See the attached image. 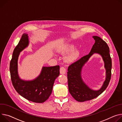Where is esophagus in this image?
<instances>
[{
    "instance_id": "esophagus-1",
    "label": "esophagus",
    "mask_w": 122,
    "mask_h": 122,
    "mask_svg": "<svg viewBox=\"0 0 122 122\" xmlns=\"http://www.w3.org/2000/svg\"><path fill=\"white\" fill-rule=\"evenodd\" d=\"M66 71V69H65V67H61L60 68V72L61 74H65Z\"/></svg>"
}]
</instances>
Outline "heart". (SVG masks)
I'll return each instance as SVG.
<instances>
[{"instance_id": "b5f03b06", "label": "heart", "mask_w": 122, "mask_h": 122, "mask_svg": "<svg viewBox=\"0 0 122 122\" xmlns=\"http://www.w3.org/2000/svg\"><path fill=\"white\" fill-rule=\"evenodd\" d=\"M74 47L75 46L73 45H72V44H70V45H67L64 46L63 48L61 51L63 52H68L72 51L74 49ZM79 54V51L77 50H74L67 55V56L66 58V60L68 62L73 61L75 60L76 58H78Z\"/></svg>"}]
</instances>
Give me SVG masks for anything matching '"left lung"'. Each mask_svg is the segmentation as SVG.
<instances>
[{
    "label": "left lung",
    "mask_w": 122,
    "mask_h": 122,
    "mask_svg": "<svg viewBox=\"0 0 122 122\" xmlns=\"http://www.w3.org/2000/svg\"><path fill=\"white\" fill-rule=\"evenodd\" d=\"M95 42L89 53L71 64L67 72L69 91L74 99L78 102L91 100L100 95L107 87L111 79L112 61L109 54V49L107 43L101 37L93 36ZM94 53L100 54L105 62L106 69V79L101 89L92 90L83 82L81 76V70L83 65Z\"/></svg>",
    "instance_id": "left-lung-1"
}]
</instances>
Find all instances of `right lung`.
Returning <instances> with one entry per match:
<instances>
[{"instance_id": "add662e5", "label": "right lung", "mask_w": 122, "mask_h": 122, "mask_svg": "<svg viewBox=\"0 0 122 122\" xmlns=\"http://www.w3.org/2000/svg\"><path fill=\"white\" fill-rule=\"evenodd\" d=\"M29 44L28 36L24 34L15 48L10 64L12 84L16 91L28 100L37 103L45 102L51 95L54 81L60 74L59 65L43 67L40 75L34 80L25 81L19 78L17 72V60L19 53Z\"/></svg>"}]
</instances>
